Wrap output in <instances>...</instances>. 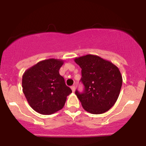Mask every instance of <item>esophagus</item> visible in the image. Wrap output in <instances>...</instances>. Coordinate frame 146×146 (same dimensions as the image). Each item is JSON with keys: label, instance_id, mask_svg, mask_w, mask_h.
<instances>
[{"label": "esophagus", "instance_id": "obj_1", "mask_svg": "<svg viewBox=\"0 0 146 146\" xmlns=\"http://www.w3.org/2000/svg\"><path fill=\"white\" fill-rule=\"evenodd\" d=\"M71 88L72 91L75 92V86H72L71 87Z\"/></svg>", "mask_w": 146, "mask_h": 146}]
</instances>
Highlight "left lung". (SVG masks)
<instances>
[{
    "instance_id": "left-lung-1",
    "label": "left lung",
    "mask_w": 146,
    "mask_h": 146,
    "mask_svg": "<svg viewBox=\"0 0 146 146\" xmlns=\"http://www.w3.org/2000/svg\"><path fill=\"white\" fill-rule=\"evenodd\" d=\"M75 62L82 68L80 81L84 86L82 93L75 90L85 110L102 114L113 106L119 95L122 77L119 68L98 56L86 55Z\"/></svg>"
}]
</instances>
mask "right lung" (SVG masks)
<instances>
[{"mask_svg":"<svg viewBox=\"0 0 146 146\" xmlns=\"http://www.w3.org/2000/svg\"><path fill=\"white\" fill-rule=\"evenodd\" d=\"M64 62L58 59L42 60L27 70L22 86L30 106L37 113L51 115L61 110L66 97L72 93L60 75Z\"/></svg>","mask_w":146,"mask_h":146,"instance_id":"obj_1","label":"right lung"}]
</instances>
